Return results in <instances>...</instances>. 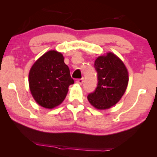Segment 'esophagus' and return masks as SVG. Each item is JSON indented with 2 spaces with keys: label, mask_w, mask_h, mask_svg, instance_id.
I'll list each match as a JSON object with an SVG mask.
<instances>
[{
  "label": "esophagus",
  "mask_w": 157,
  "mask_h": 157,
  "mask_svg": "<svg viewBox=\"0 0 157 157\" xmlns=\"http://www.w3.org/2000/svg\"><path fill=\"white\" fill-rule=\"evenodd\" d=\"M83 80H84V79H83V78L78 79V80H77L76 82H77V84H79V85H82V82H83Z\"/></svg>",
  "instance_id": "34e87169"
}]
</instances>
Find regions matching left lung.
<instances>
[{"mask_svg":"<svg viewBox=\"0 0 157 157\" xmlns=\"http://www.w3.org/2000/svg\"><path fill=\"white\" fill-rule=\"evenodd\" d=\"M97 85L94 91L88 94L90 103L97 109H107L117 103L125 93L128 74L125 65L111 52L95 60Z\"/></svg>","mask_w":157,"mask_h":157,"instance_id":"left-lung-1","label":"left lung"}]
</instances>
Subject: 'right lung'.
<instances>
[{
	"mask_svg": "<svg viewBox=\"0 0 157 157\" xmlns=\"http://www.w3.org/2000/svg\"><path fill=\"white\" fill-rule=\"evenodd\" d=\"M29 83L35 101L46 109H53L63 101L74 80L63 56L53 50L34 63L29 74Z\"/></svg>",
	"mask_w": 157,
	"mask_h": 157,
	"instance_id": "1",
	"label": "right lung"
}]
</instances>
